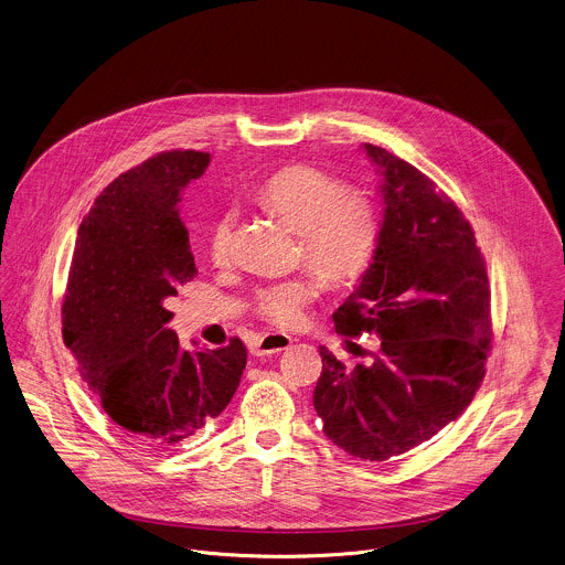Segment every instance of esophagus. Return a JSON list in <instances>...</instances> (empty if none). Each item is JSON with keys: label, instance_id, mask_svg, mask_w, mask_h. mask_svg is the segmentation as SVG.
<instances>
[{"label": "esophagus", "instance_id": "1", "mask_svg": "<svg viewBox=\"0 0 565 565\" xmlns=\"http://www.w3.org/2000/svg\"><path fill=\"white\" fill-rule=\"evenodd\" d=\"M292 344V339L286 334H266L257 340L250 349L253 355H270V353H279L284 349H288Z\"/></svg>", "mask_w": 565, "mask_h": 565}]
</instances>
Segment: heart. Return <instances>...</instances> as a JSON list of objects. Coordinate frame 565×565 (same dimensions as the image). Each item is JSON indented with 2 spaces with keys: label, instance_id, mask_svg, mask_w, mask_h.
Wrapping results in <instances>:
<instances>
[{
  "label": "heart",
  "instance_id": "b5f03b06",
  "mask_svg": "<svg viewBox=\"0 0 565 565\" xmlns=\"http://www.w3.org/2000/svg\"><path fill=\"white\" fill-rule=\"evenodd\" d=\"M257 203L299 228L301 257L330 286H347L371 266L380 242L377 207L369 196L347 192L337 177L308 163L286 166L259 185ZM231 239L233 212H223L207 235L216 266L231 259ZM317 288L312 275L268 284L257 290L253 310L275 328L295 330L306 321Z\"/></svg>",
  "mask_w": 565,
  "mask_h": 565
}]
</instances>
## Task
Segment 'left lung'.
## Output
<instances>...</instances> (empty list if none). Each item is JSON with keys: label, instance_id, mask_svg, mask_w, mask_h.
Wrapping results in <instances>:
<instances>
[{"label": "left lung", "instance_id": "1", "mask_svg": "<svg viewBox=\"0 0 565 565\" xmlns=\"http://www.w3.org/2000/svg\"><path fill=\"white\" fill-rule=\"evenodd\" d=\"M384 177V221L360 286L332 315L344 339L380 337L369 364L319 347L315 408L323 433L364 460L433 439L471 404L491 351V290L473 228L408 161L364 143Z\"/></svg>", "mask_w": 565, "mask_h": 565}]
</instances>
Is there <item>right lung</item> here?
<instances>
[{"mask_svg": "<svg viewBox=\"0 0 565 565\" xmlns=\"http://www.w3.org/2000/svg\"><path fill=\"white\" fill-rule=\"evenodd\" d=\"M207 152H159L119 174L78 228L63 299V340L98 406L139 444L168 450L216 419L246 366L233 337L185 351L166 299L196 277L181 190Z\"/></svg>", "mask_w": 565, "mask_h": 565, "instance_id": "obj_1", "label": "right lung"}]
</instances>
